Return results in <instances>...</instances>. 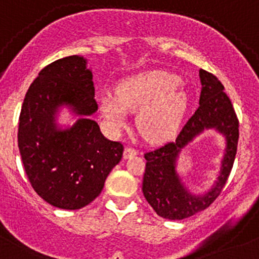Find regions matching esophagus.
I'll list each match as a JSON object with an SVG mask.
<instances>
[{"label":"esophagus","instance_id":"34e87169","mask_svg":"<svg viewBox=\"0 0 259 259\" xmlns=\"http://www.w3.org/2000/svg\"><path fill=\"white\" fill-rule=\"evenodd\" d=\"M137 153H138L137 149L131 147V146H127L126 149H124V158H128V157L136 156Z\"/></svg>","mask_w":259,"mask_h":259}]
</instances>
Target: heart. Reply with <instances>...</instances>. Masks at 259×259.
<instances>
[{
	"instance_id": "heart-1",
	"label": "heart",
	"mask_w": 259,
	"mask_h": 259,
	"mask_svg": "<svg viewBox=\"0 0 259 259\" xmlns=\"http://www.w3.org/2000/svg\"><path fill=\"white\" fill-rule=\"evenodd\" d=\"M188 106L187 93L176 74L152 71L124 81L117 96L106 93L101 100L103 116L114 128L123 126L128 111H138L137 124L148 138L170 135Z\"/></svg>"
}]
</instances>
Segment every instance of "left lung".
Here are the masks:
<instances>
[{"label": "left lung", "mask_w": 259, "mask_h": 259, "mask_svg": "<svg viewBox=\"0 0 259 259\" xmlns=\"http://www.w3.org/2000/svg\"><path fill=\"white\" fill-rule=\"evenodd\" d=\"M202 82L199 106L186 122L175 141L145 153L146 169L142 191L156 213L167 220H185L208 208L225 187L233 167L239 137V122L231 100L220 79L199 70ZM204 128H215L228 140L223 169L215 187L204 196H193L180 183L175 173V158L180 148Z\"/></svg>", "instance_id": "obj_1"}]
</instances>
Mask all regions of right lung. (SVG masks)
Instances as JSON below:
<instances>
[{
  "label": "right lung",
  "mask_w": 259,
  "mask_h": 259,
  "mask_svg": "<svg viewBox=\"0 0 259 259\" xmlns=\"http://www.w3.org/2000/svg\"><path fill=\"white\" fill-rule=\"evenodd\" d=\"M63 103L82 116L97 111L92 72L83 57L55 61L32 82L21 108L18 148L36 193L57 208L79 209L100 196L124 147L103 137L90 118L58 131L53 114Z\"/></svg>",
  "instance_id": "add662e5"
}]
</instances>
